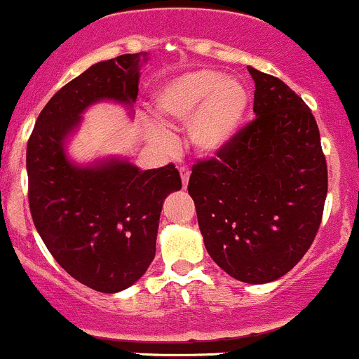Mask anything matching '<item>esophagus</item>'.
<instances>
[{"label":"esophagus","instance_id":"obj_1","mask_svg":"<svg viewBox=\"0 0 359 359\" xmlns=\"http://www.w3.org/2000/svg\"><path fill=\"white\" fill-rule=\"evenodd\" d=\"M190 169L188 168H180V175H181V181H183V188H187V184H188V180H190Z\"/></svg>","mask_w":359,"mask_h":359}]
</instances>
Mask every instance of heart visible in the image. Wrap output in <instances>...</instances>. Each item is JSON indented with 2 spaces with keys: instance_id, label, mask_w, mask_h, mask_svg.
Segmentation results:
<instances>
[{
  "instance_id": "obj_1",
  "label": "heart",
  "mask_w": 359,
  "mask_h": 359,
  "mask_svg": "<svg viewBox=\"0 0 359 359\" xmlns=\"http://www.w3.org/2000/svg\"><path fill=\"white\" fill-rule=\"evenodd\" d=\"M250 95L237 80L209 69L191 71L175 78L158 90L155 111L165 122L188 123L194 147L202 154H216L239 133ZM148 136L158 144L169 137L158 127H148Z\"/></svg>"
}]
</instances>
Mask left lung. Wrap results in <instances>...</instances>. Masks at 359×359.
Instances as JSON below:
<instances>
[{
	"instance_id": "1",
	"label": "left lung",
	"mask_w": 359,
	"mask_h": 359,
	"mask_svg": "<svg viewBox=\"0 0 359 359\" xmlns=\"http://www.w3.org/2000/svg\"><path fill=\"white\" fill-rule=\"evenodd\" d=\"M248 71L257 118L216 157L194 164L188 194L212 260L237 281L264 285L292 271L311 248L328 169L304 99L279 78Z\"/></svg>"
}]
</instances>
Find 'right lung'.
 <instances>
[{
    "label": "right lung",
    "instance_id": "obj_1",
    "mask_svg": "<svg viewBox=\"0 0 359 359\" xmlns=\"http://www.w3.org/2000/svg\"><path fill=\"white\" fill-rule=\"evenodd\" d=\"M141 54L94 64L64 85L38 115L27 141V198L34 226L55 262L101 293L129 288L155 258L164 198L181 188L175 164L140 171L122 161L78 168L64 140L87 106L133 104Z\"/></svg>",
    "mask_w": 359,
    "mask_h": 359
}]
</instances>
